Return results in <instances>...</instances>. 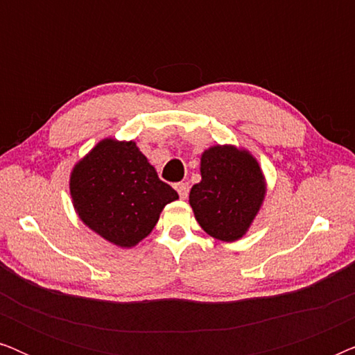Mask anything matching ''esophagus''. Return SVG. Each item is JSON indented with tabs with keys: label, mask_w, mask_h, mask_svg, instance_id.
<instances>
[{
	"label": "esophagus",
	"mask_w": 355,
	"mask_h": 355,
	"mask_svg": "<svg viewBox=\"0 0 355 355\" xmlns=\"http://www.w3.org/2000/svg\"><path fill=\"white\" fill-rule=\"evenodd\" d=\"M176 191L181 198H187L189 196V184L187 182H179L176 184Z\"/></svg>",
	"instance_id": "esophagus-1"
}]
</instances>
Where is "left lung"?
Segmentation results:
<instances>
[{
    "instance_id": "obj_1",
    "label": "left lung",
    "mask_w": 355,
    "mask_h": 355,
    "mask_svg": "<svg viewBox=\"0 0 355 355\" xmlns=\"http://www.w3.org/2000/svg\"><path fill=\"white\" fill-rule=\"evenodd\" d=\"M202 181L189 193L202 230L215 239L232 242L245 234L265 197V179L257 159L232 145L203 152Z\"/></svg>"
}]
</instances>
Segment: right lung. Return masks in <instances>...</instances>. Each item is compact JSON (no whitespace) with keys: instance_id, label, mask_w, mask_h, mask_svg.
Listing matches in <instances>:
<instances>
[{"instance_id":"1","label":"right lung","mask_w":355,"mask_h":355,"mask_svg":"<svg viewBox=\"0 0 355 355\" xmlns=\"http://www.w3.org/2000/svg\"><path fill=\"white\" fill-rule=\"evenodd\" d=\"M69 187L80 220L119 247L139 244L179 198L132 140H101L72 169Z\"/></svg>"}]
</instances>
